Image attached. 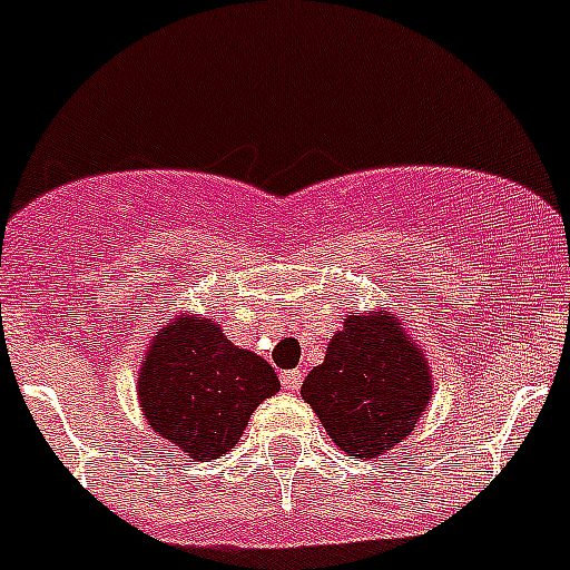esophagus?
I'll use <instances>...</instances> for the list:
<instances>
[{"label":"esophagus","instance_id":"34e87169","mask_svg":"<svg viewBox=\"0 0 570 570\" xmlns=\"http://www.w3.org/2000/svg\"><path fill=\"white\" fill-rule=\"evenodd\" d=\"M281 383H284L286 392H297V389H301V372L297 370L281 372Z\"/></svg>","mask_w":570,"mask_h":570}]
</instances>
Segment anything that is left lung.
<instances>
[{
    "label": "left lung",
    "instance_id": "left-lung-1",
    "mask_svg": "<svg viewBox=\"0 0 570 570\" xmlns=\"http://www.w3.org/2000/svg\"><path fill=\"white\" fill-rule=\"evenodd\" d=\"M333 444L372 461L405 441L433 396V366L394 312L347 314L301 386Z\"/></svg>",
    "mask_w": 570,
    "mask_h": 570
}]
</instances>
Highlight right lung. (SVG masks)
Returning a JSON list of instances; mask_svg holds the SVG:
<instances>
[{
  "instance_id": "obj_1",
  "label": "right lung",
  "mask_w": 570,
  "mask_h": 570,
  "mask_svg": "<svg viewBox=\"0 0 570 570\" xmlns=\"http://www.w3.org/2000/svg\"><path fill=\"white\" fill-rule=\"evenodd\" d=\"M278 392L273 366L237 347L204 314H178L159 325L137 372L146 422L200 463L228 455L253 411Z\"/></svg>"
}]
</instances>
